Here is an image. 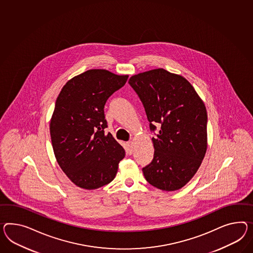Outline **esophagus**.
Here are the masks:
<instances>
[{
    "label": "esophagus",
    "mask_w": 253,
    "mask_h": 253,
    "mask_svg": "<svg viewBox=\"0 0 253 253\" xmlns=\"http://www.w3.org/2000/svg\"><path fill=\"white\" fill-rule=\"evenodd\" d=\"M126 152L130 155L133 153V142L132 141L126 142Z\"/></svg>",
    "instance_id": "34e87169"
}]
</instances>
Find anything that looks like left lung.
Wrapping results in <instances>:
<instances>
[{
    "instance_id": "8db88e82",
    "label": "left lung",
    "mask_w": 253,
    "mask_h": 253,
    "mask_svg": "<svg viewBox=\"0 0 253 253\" xmlns=\"http://www.w3.org/2000/svg\"><path fill=\"white\" fill-rule=\"evenodd\" d=\"M142 102L154 157L142 169L147 181L162 191H176L190 181L208 148V113L195 88L181 75L164 69L138 73L128 81Z\"/></svg>"
}]
</instances>
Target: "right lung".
Returning <instances> with one entry per match:
<instances>
[{
    "label": "right lung",
    "mask_w": 253,
    "mask_h": 253,
    "mask_svg": "<svg viewBox=\"0 0 253 253\" xmlns=\"http://www.w3.org/2000/svg\"><path fill=\"white\" fill-rule=\"evenodd\" d=\"M128 75L89 70L67 82L56 100L50 136L59 167L78 187L93 190L117 175L125 149L105 134L104 104L126 84Z\"/></svg>",
    "instance_id": "right-lung-1"
}]
</instances>
